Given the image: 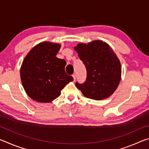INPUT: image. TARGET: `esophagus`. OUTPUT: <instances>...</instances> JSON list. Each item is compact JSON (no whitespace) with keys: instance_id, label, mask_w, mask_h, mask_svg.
I'll return each mask as SVG.
<instances>
[{"instance_id":"esophagus-1","label":"esophagus","mask_w":149,"mask_h":149,"mask_svg":"<svg viewBox=\"0 0 149 149\" xmlns=\"http://www.w3.org/2000/svg\"><path fill=\"white\" fill-rule=\"evenodd\" d=\"M72 76H73V77H74V80L75 81V79H76V75H75V74H73Z\"/></svg>"}]
</instances>
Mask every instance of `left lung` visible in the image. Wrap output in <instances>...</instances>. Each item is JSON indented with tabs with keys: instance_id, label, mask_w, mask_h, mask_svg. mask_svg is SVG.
<instances>
[{
	"instance_id": "left-lung-1",
	"label": "left lung",
	"mask_w": 149,
	"mask_h": 149,
	"mask_svg": "<svg viewBox=\"0 0 149 149\" xmlns=\"http://www.w3.org/2000/svg\"><path fill=\"white\" fill-rule=\"evenodd\" d=\"M87 70L84 84H75L85 97L94 100L109 97L117 89L122 76L120 60L110 45L100 40L79 43L74 47Z\"/></svg>"
}]
</instances>
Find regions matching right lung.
Instances as JSON below:
<instances>
[{
  "instance_id": "1",
  "label": "right lung",
  "mask_w": 149,
  "mask_h": 149,
  "mask_svg": "<svg viewBox=\"0 0 149 149\" xmlns=\"http://www.w3.org/2000/svg\"><path fill=\"white\" fill-rule=\"evenodd\" d=\"M61 45L44 41L33 48L20 68L22 84L27 95L35 101L49 103L74 80L65 72L66 62L56 56Z\"/></svg>"
}]
</instances>
